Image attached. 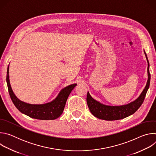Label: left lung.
<instances>
[{"label":"left lung","instance_id":"1","mask_svg":"<svg viewBox=\"0 0 156 156\" xmlns=\"http://www.w3.org/2000/svg\"><path fill=\"white\" fill-rule=\"evenodd\" d=\"M144 54L147 61V75L148 80L145 88L140 96V97L127 105L121 106H108L103 105L94 100L87 92L86 101L91 114L96 117L105 120H117L126 118L134 114L140 107L144 102L146 94L149 87L151 74L149 73V63L147 55L144 51Z\"/></svg>","mask_w":156,"mask_h":156}]
</instances>
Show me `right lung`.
Segmentation results:
<instances>
[{"label":"right lung","instance_id":"right-lung-1","mask_svg":"<svg viewBox=\"0 0 156 156\" xmlns=\"http://www.w3.org/2000/svg\"><path fill=\"white\" fill-rule=\"evenodd\" d=\"M6 80L9 95L16 108L20 112L30 117L39 120H54L59 117L64 110L69 94L76 85V84H73L63 88L56 99L51 102L41 105H33L22 102L15 96L9 81V66Z\"/></svg>","mask_w":156,"mask_h":156}]
</instances>
